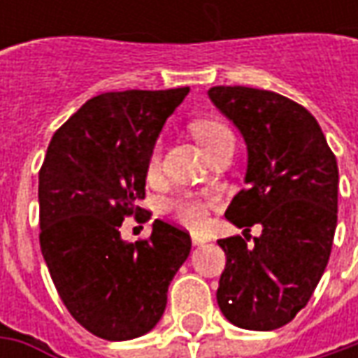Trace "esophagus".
Here are the masks:
<instances>
[{"instance_id":"34e87169","label":"esophagus","mask_w":358,"mask_h":358,"mask_svg":"<svg viewBox=\"0 0 358 358\" xmlns=\"http://www.w3.org/2000/svg\"><path fill=\"white\" fill-rule=\"evenodd\" d=\"M191 241H193V245H205V243H209V237L205 233H191Z\"/></svg>"}]
</instances>
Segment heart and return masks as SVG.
<instances>
[{
	"label": "heart",
	"mask_w": 358,
	"mask_h": 358,
	"mask_svg": "<svg viewBox=\"0 0 358 358\" xmlns=\"http://www.w3.org/2000/svg\"><path fill=\"white\" fill-rule=\"evenodd\" d=\"M191 131L193 135L197 137V141L203 145V149L207 151V155L211 157L215 151L221 147V145L233 139V133L229 129L225 123L217 121V119H199V121H193L191 123ZM159 165H161V147L155 145L149 161H147V173L149 175H155L159 171ZM167 211L179 219L181 223H185L189 227H201L205 221H207V215H209V201L197 197V195H179L167 203Z\"/></svg>",
	"instance_id": "b5f03b06"
}]
</instances>
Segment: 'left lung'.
I'll return each instance as SVG.
<instances>
[{"instance_id":"1","label":"left lung","mask_w":358,"mask_h":358,"mask_svg":"<svg viewBox=\"0 0 358 358\" xmlns=\"http://www.w3.org/2000/svg\"><path fill=\"white\" fill-rule=\"evenodd\" d=\"M247 143V187L225 211L243 237L219 239L227 255L217 303L227 321L273 331L305 309L323 277L337 229L338 167L317 119L275 91L209 90ZM264 231L250 240L248 231Z\"/></svg>"}]
</instances>
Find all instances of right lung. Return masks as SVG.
Returning <instances> with one entry per match:
<instances>
[{
  "label": "right lung",
  "instance_id": "right-lung-1",
  "mask_svg": "<svg viewBox=\"0 0 358 358\" xmlns=\"http://www.w3.org/2000/svg\"><path fill=\"white\" fill-rule=\"evenodd\" d=\"M189 87L109 91L91 97L53 133L39 169V245L63 305L105 341L149 333L191 251L185 229L155 219L125 243V217L147 221V161Z\"/></svg>",
  "mask_w": 358,
  "mask_h": 358
}]
</instances>
